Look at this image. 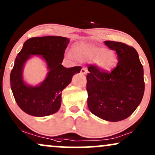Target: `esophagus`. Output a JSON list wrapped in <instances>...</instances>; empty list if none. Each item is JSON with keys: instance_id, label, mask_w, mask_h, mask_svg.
Returning a JSON list of instances; mask_svg holds the SVG:
<instances>
[{"instance_id": "34e87169", "label": "esophagus", "mask_w": 155, "mask_h": 155, "mask_svg": "<svg viewBox=\"0 0 155 155\" xmlns=\"http://www.w3.org/2000/svg\"><path fill=\"white\" fill-rule=\"evenodd\" d=\"M87 72H88V70H87V68L83 67V68H82L81 69V73L82 74H87Z\"/></svg>"}]
</instances>
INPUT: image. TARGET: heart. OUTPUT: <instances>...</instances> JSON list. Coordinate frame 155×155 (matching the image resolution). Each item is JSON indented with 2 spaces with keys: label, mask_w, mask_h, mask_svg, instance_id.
Listing matches in <instances>:
<instances>
[{
  "label": "heart",
  "mask_w": 155,
  "mask_h": 155,
  "mask_svg": "<svg viewBox=\"0 0 155 155\" xmlns=\"http://www.w3.org/2000/svg\"><path fill=\"white\" fill-rule=\"evenodd\" d=\"M76 57L83 59H96L97 64L103 70H109L115 63V56L107 53L106 48L88 44H80L73 48Z\"/></svg>",
  "instance_id": "1"
}]
</instances>
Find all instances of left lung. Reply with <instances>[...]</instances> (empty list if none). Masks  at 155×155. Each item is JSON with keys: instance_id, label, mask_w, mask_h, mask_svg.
<instances>
[{"instance_id": "8db88e82", "label": "left lung", "mask_w": 155, "mask_h": 155, "mask_svg": "<svg viewBox=\"0 0 155 155\" xmlns=\"http://www.w3.org/2000/svg\"><path fill=\"white\" fill-rule=\"evenodd\" d=\"M104 43L117 52L118 63L111 71L94 64L89 66L88 107L99 118L119 121L130 117L142 101L144 70L138 53L132 46L112 41Z\"/></svg>"}]
</instances>
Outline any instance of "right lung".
I'll return each mask as SVG.
<instances>
[{
  "label": "right lung",
  "mask_w": 155,
  "mask_h": 155,
  "mask_svg": "<svg viewBox=\"0 0 155 155\" xmlns=\"http://www.w3.org/2000/svg\"><path fill=\"white\" fill-rule=\"evenodd\" d=\"M68 43L69 39L61 36L33 37L24 43L10 76L13 97L24 112L41 117L58 111L61 91L71 83L72 76L81 69V66L66 68L61 65ZM32 54L41 55L50 70L46 79L37 87L26 85L22 76L23 65Z\"/></svg>",
  "instance_id": "add662e5"
}]
</instances>
